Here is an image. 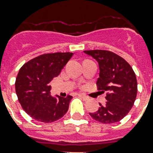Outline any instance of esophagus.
<instances>
[{
  "instance_id": "1",
  "label": "esophagus",
  "mask_w": 153,
  "mask_h": 153,
  "mask_svg": "<svg viewBox=\"0 0 153 153\" xmlns=\"http://www.w3.org/2000/svg\"><path fill=\"white\" fill-rule=\"evenodd\" d=\"M78 95H79V97H80V98H82V99H83V100H85V101L88 100V99H89L88 96H86V94H79Z\"/></svg>"
}]
</instances>
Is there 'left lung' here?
Masks as SVG:
<instances>
[{
    "instance_id": "1",
    "label": "left lung",
    "mask_w": 153,
    "mask_h": 153,
    "mask_svg": "<svg viewBox=\"0 0 153 153\" xmlns=\"http://www.w3.org/2000/svg\"><path fill=\"white\" fill-rule=\"evenodd\" d=\"M99 64L98 91H107L105 105L90 113L91 117L103 124L120 121L132 109L137 94V81L133 68L123 58L105 50L84 51Z\"/></svg>"
}]
</instances>
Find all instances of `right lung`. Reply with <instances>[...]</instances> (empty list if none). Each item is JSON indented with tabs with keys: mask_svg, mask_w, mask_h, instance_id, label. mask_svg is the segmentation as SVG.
<instances>
[{
	"mask_svg": "<svg viewBox=\"0 0 153 153\" xmlns=\"http://www.w3.org/2000/svg\"><path fill=\"white\" fill-rule=\"evenodd\" d=\"M72 55L71 52L44 54L21 67L16 79V93L23 109L31 117L51 123L67 112L72 96L53 98L49 83L60 74Z\"/></svg>",
	"mask_w": 153,
	"mask_h": 153,
	"instance_id": "right-lung-1",
	"label": "right lung"
}]
</instances>
